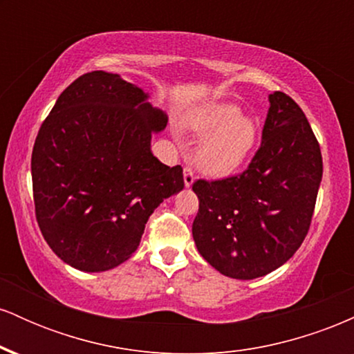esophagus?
<instances>
[{
	"label": "esophagus",
	"instance_id": "34e87169",
	"mask_svg": "<svg viewBox=\"0 0 354 354\" xmlns=\"http://www.w3.org/2000/svg\"><path fill=\"white\" fill-rule=\"evenodd\" d=\"M183 176H185V186L186 188H189V186L194 183V174H193V171H191V168H185Z\"/></svg>",
	"mask_w": 354,
	"mask_h": 354
}]
</instances>
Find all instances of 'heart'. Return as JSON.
Listing matches in <instances>:
<instances>
[{
  "instance_id": "heart-1",
  "label": "heart",
  "mask_w": 354,
  "mask_h": 354,
  "mask_svg": "<svg viewBox=\"0 0 354 354\" xmlns=\"http://www.w3.org/2000/svg\"><path fill=\"white\" fill-rule=\"evenodd\" d=\"M185 128L205 136L194 151V165L208 176H228L248 160L259 135L258 120L230 101H213L193 109Z\"/></svg>"
}]
</instances>
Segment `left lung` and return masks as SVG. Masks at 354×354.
<instances>
[{
	"mask_svg": "<svg viewBox=\"0 0 354 354\" xmlns=\"http://www.w3.org/2000/svg\"><path fill=\"white\" fill-rule=\"evenodd\" d=\"M261 146L241 174L198 180L193 221L198 251L219 273L254 279L279 268L301 246L318 196L323 158L301 108L270 95Z\"/></svg>",
	"mask_w": 354,
	"mask_h": 354,
	"instance_id": "obj_1",
	"label": "left lung"
}]
</instances>
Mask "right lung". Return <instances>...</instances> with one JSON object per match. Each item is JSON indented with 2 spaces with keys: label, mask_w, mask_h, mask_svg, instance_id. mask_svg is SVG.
Instances as JSON below:
<instances>
[{
  "label": "right lung",
  "mask_w": 354,
  "mask_h": 354,
  "mask_svg": "<svg viewBox=\"0 0 354 354\" xmlns=\"http://www.w3.org/2000/svg\"><path fill=\"white\" fill-rule=\"evenodd\" d=\"M120 75L91 71L59 95L31 154L35 211L44 239L66 265L88 273L120 266L145 225L185 188L180 165L153 156L168 116Z\"/></svg>",
  "instance_id": "right-lung-1"
}]
</instances>
